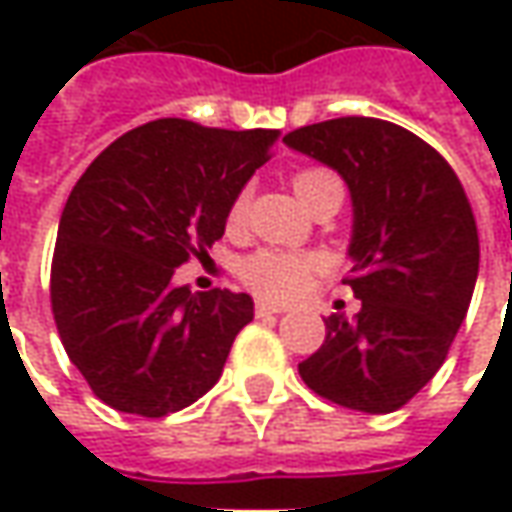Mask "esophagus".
I'll use <instances>...</instances> for the list:
<instances>
[{
	"label": "esophagus",
	"instance_id": "obj_1",
	"mask_svg": "<svg viewBox=\"0 0 512 512\" xmlns=\"http://www.w3.org/2000/svg\"><path fill=\"white\" fill-rule=\"evenodd\" d=\"M285 310V305H276V302H265V299L256 302V313H259V316H267V313H285Z\"/></svg>",
	"mask_w": 512,
	"mask_h": 512
}]
</instances>
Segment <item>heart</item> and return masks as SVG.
Segmentation results:
<instances>
[{
    "instance_id": "obj_1",
    "label": "heart",
    "mask_w": 512,
    "mask_h": 512,
    "mask_svg": "<svg viewBox=\"0 0 512 512\" xmlns=\"http://www.w3.org/2000/svg\"><path fill=\"white\" fill-rule=\"evenodd\" d=\"M339 185V179L322 168H310L296 173L293 187H296V196L305 202L307 196H313L316 190L322 187ZM245 193L233 202L230 207V219L239 222L242 213H245ZM319 267V262L313 256L305 253H290V250H259L247 259L242 265V279L250 290L262 293L267 299H290V296H299L307 285H310V276L313 270Z\"/></svg>"
}]
</instances>
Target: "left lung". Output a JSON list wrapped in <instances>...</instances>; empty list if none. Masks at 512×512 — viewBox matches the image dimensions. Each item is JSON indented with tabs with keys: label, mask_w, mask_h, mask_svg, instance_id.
Listing matches in <instances>:
<instances>
[{
	"label": "left lung",
	"mask_w": 512,
	"mask_h": 512,
	"mask_svg": "<svg viewBox=\"0 0 512 512\" xmlns=\"http://www.w3.org/2000/svg\"><path fill=\"white\" fill-rule=\"evenodd\" d=\"M285 145L350 190L347 285L362 299L353 322L327 316L325 344L299 373L330 402L393 413L442 367L476 287L479 236L462 182L427 142L382 119L307 125Z\"/></svg>",
	"instance_id": "8db88e82"
}]
</instances>
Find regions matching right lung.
<instances>
[{
  "label": "right lung",
  "instance_id": "1",
  "mask_svg": "<svg viewBox=\"0 0 512 512\" xmlns=\"http://www.w3.org/2000/svg\"><path fill=\"white\" fill-rule=\"evenodd\" d=\"M279 130L159 119L105 148L59 219L50 305L70 362L113 410L159 419L219 382L247 293H193L173 273L222 239Z\"/></svg>",
  "mask_w": 512,
  "mask_h": 512
}]
</instances>
